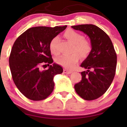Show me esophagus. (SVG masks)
<instances>
[{"mask_svg":"<svg viewBox=\"0 0 127 127\" xmlns=\"http://www.w3.org/2000/svg\"><path fill=\"white\" fill-rule=\"evenodd\" d=\"M63 72H64V73H65V74H71V73L72 72V71L67 70V69H64L63 70Z\"/></svg>","mask_w":127,"mask_h":127,"instance_id":"esophagus-1","label":"esophagus"}]
</instances>
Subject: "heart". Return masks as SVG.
<instances>
[{
	"label": "heart",
	"mask_w": 127,
	"mask_h": 127,
	"mask_svg": "<svg viewBox=\"0 0 127 127\" xmlns=\"http://www.w3.org/2000/svg\"><path fill=\"white\" fill-rule=\"evenodd\" d=\"M64 36L70 42L74 43L72 50L76 52L60 56L57 58L56 61L58 64L63 67L71 69L77 63L80 56L83 58H85L89 55L92 50V44L89 40L84 39L82 34L72 29L66 31L64 33ZM58 41V37H55L51 40L49 43L50 50L51 53L55 55H58L60 54V51L57 47Z\"/></svg>",
	"instance_id": "1"
}]
</instances>
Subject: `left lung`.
Segmentation results:
<instances>
[{
  "label": "left lung",
  "mask_w": 127,
  "mask_h": 127,
  "mask_svg": "<svg viewBox=\"0 0 127 127\" xmlns=\"http://www.w3.org/2000/svg\"><path fill=\"white\" fill-rule=\"evenodd\" d=\"M72 28L86 34L90 39L92 50L80 66L82 80L74 85L83 99L94 100L101 96L111 85L117 66V55L111 39L104 31L93 24L72 26Z\"/></svg>",
  "instance_id": "1"
}]
</instances>
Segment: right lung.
Masks as SVG:
<instances>
[{
    "instance_id": "1",
    "label": "right lung",
    "mask_w": 127,
    "mask_h": 127,
    "mask_svg": "<svg viewBox=\"0 0 127 127\" xmlns=\"http://www.w3.org/2000/svg\"><path fill=\"white\" fill-rule=\"evenodd\" d=\"M67 26L28 29L15 40L9 57V65L14 83L28 99L40 101L53 92V77L63 71L51 55L49 43ZM49 67L42 70L40 66Z\"/></svg>"
}]
</instances>
